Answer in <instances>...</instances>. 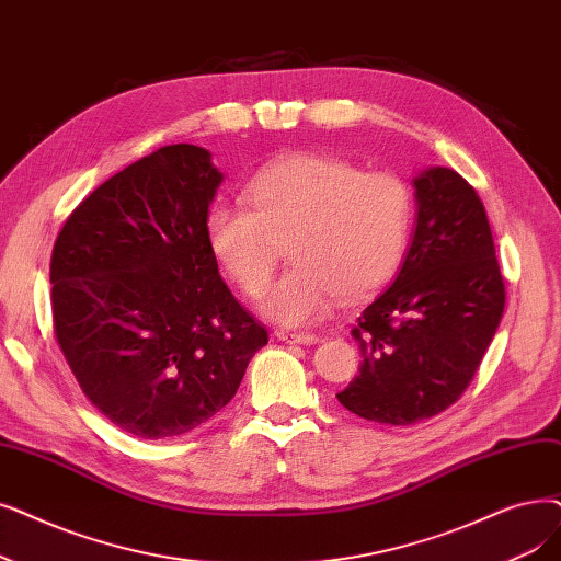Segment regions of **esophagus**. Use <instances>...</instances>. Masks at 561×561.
I'll return each instance as SVG.
<instances>
[{"mask_svg": "<svg viewBox=\"0 0 561 561\" xmlns=\"http://www.w3.org/2000/svg\"><path fill=\"white\" fill-rule=\"evenodd\" d=\"M277 339L284 344H298V346H313L319 336L311 332H277Z\"/></svg>", "mask_w": 561, "mask_h": 561, "instance_id": "esophagus-1", "label": "esophagus"}]
</instances>
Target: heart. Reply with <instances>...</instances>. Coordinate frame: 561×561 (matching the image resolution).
Wrapping results in <instances>:
<instances>
[{"label": "heart", "mask_w": 561, "mask_h": 561, "mask_svg": "<svg viewBox=\"0 0 561 561\" xmlns=\"http://www.w3.org/2000/svg\"><path fill=\"white\" fill-rule=\"evenodd\" d=\"M254 208H210L208 245L245 296H261L288 245V271L259 309L279 325L319 321L334 300L376 290L399 265L412 227V192L389 172H362L321 153L286 156L250 183Z\"/></svg>", "instance_id": "heart-1"}]
</instances>
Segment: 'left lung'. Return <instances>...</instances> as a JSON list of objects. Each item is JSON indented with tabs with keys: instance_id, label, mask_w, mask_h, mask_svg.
Masks as SVG:
<instances>
[{
	"instance_id": "left-lung-1",
	"label": "left lung",
	"mask_w": 561,
	"mask_h": 561,
	"mask_svg": "<svg viewBox=\"0 0 561 561\" xmlns=\"http://www.w3.org/2000/svg\"><path fill=\"white\" fill-rule=\"evenodd\" d=\"M417 227L392 286L353 328L359 376L339 392L355 415L392 426L428 420L460 399L504 311V279L474 187L447 167L412 181Z\"/></svg>"
}]
</instances>
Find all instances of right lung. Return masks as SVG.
<instances>
[{"label": "right lung", "instance_id": "right-lung-1", "mask_svg": "<svg viewBox=\"0 0 561 561\" xmlns=\"http://www.w3.org/2000/svg\"><path fill=\"white\" fill-rule=\"evenodd\" d=\"M220 183L202 146H162L95 187L55 242L57 344L87 399L141 440L208 422L267 344L208 245Z\"/></svg>", "mask_w": 561, "mask_h": 561}]
</instances>
